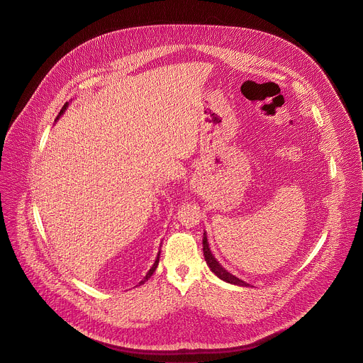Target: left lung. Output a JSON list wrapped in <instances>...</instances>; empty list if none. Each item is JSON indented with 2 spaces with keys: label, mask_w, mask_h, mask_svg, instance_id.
I'll use <instances>...</instances> for the list:
<instances>
[{
  "label": "left lung",
  "mask_w": 363,
  "mask_h": 363,
  "mask_svg": "<svg viewBox=\"0 0 363 363\" xmlns=\"http://www.w3.org/2000/svg\"><path fill=\"white\" fill-rule=\"evenodd\" d=\"M203 252H204V257H206V262H207L208 267L211 269V272H213L217 277H220L221 280H224V281H227V283L235 284V286H242V287H247V286H249L247 283L242 281L241 279L235 277L234 274H231L228 270H225V269L220 264V262L216 259V256L213 255V252H211V249H210V243H208L207 234H206V233H204V237H203Z\"/></svg>",
  "instance_id": "8db88e82"
}]
</instances>
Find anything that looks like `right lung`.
<instances>
[{"mask_svg":"<svg viewBox=\"0 0 363 363\" xmlns=\"http://www.w3.org/2000/svg\"><path fill=\"white\" fill-rule=\"evenodd\" d=\"M67 106H69V104H67V103H66V104H65V106H63V108H62V110H60V113H59V116H57V118H56V121H57V120H59V118H60V117H62V116H63V113H65V111H66V108H67ZM159 256H160V250H159V252H157V256H156V259H155V263H153V264H152V267H150V269H149V272H147V273H146V276H145V277H143V279H142V280H140V281H139V284H143V283H145V281H146V280H147V279H149V277H150V276H152V274H153V272H155V270H156V267H157V263H159Z\"/></svg>","mask_w":363,"mask_h":363,"instance_id":"1","label":"right lung"}]
</instances>
